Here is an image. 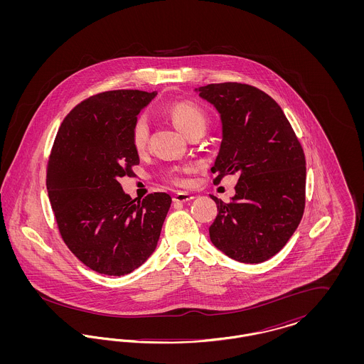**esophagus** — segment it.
<instances>
[{
  "label": "esophagus",
  "mask_w": 364,
  "mask_h": 364,
  "mask_svg": "<svg viewBox=\"0 0 364 364\" xmlns=\"http://www.w3.org/2000/svg\"><path fill=\"white\" fill-rule=\"evenodd\" d=\"M195 196L191 195L188 192H178L173 196L174 202H180V203H186V202H190Z\"/></svg>",
  "instance_id": "1"
}]
</instances>
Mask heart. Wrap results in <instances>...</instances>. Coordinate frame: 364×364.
<instances>
[{"instance_id": "heart-1", "label": "heart", "mask_w": 364, "mask_h": 364, "mask_svg": "<svg viewBox=\"0 0 364 364\" xmlns=\"http://www.w3.org/2000/svg\"><path fill=\"white\" fill-rule=\"evenodd\" d=\"M169 117L172 119L174 125L177 129L188 136L192 132L196 131H203L206 129L208 125V117L206 113L203 112L202 107L198 105L188 101H181L169 106ZM149 136H150V125L146 116H139L138 119L132 125L131 131V141L134 149L141 153L146 150L147 143H149ZM190 166H176L171 169L169 177L173 180L174 183H184V174L190 172Z\"/></svg>"}]
</instances>
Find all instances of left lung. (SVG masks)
I'll return each mask as SVG.
<instances>
[{"label":"left lung","instance_id":"left-lung-1","mask_svg":"<svg viewBox=\"0 0 364 364\" xmlns=\"http://www.w3.org/2000/svg\"><path fill=\"white\" fill-rule=\"evenodd\" d=\"M220 113L223 141L214 184L239 174L236 193L217 203L210 240L242 263L274 257L300 224L306 203V158L282 109L266 92L242 83L195 88Z\"/></svg>","mask_w":364,"mask_h":364}]
</instances>
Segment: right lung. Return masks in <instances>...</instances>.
I'll use <instances>...</instances> for the list:
<instances>
[{
  "label": "right lung",
  "instance_id": "1",
  "mask_svg": "<svg viewBox=\"0 0 364 364\" xmlns=\"http://www.w3.org/2000/svg\"><path fill=\"white\" fill-rule=\"evenodd\" d=\"M156 91L116 90L77 105L53 144L46 186L61 237L91 270L124 276L156 251L172 198L165 192L141 202L122 191L138 151L131 131Z\"/></svg>",
  "mask_w": 364,
  "mask_h": 364
}]
</instances>
